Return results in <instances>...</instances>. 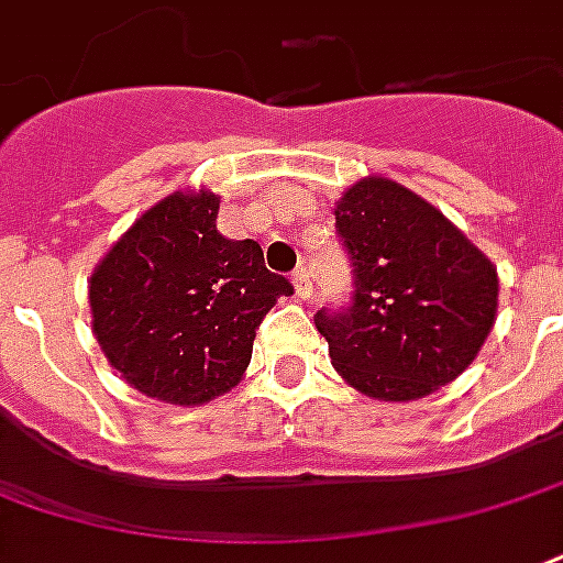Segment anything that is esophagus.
I'll return each instance as SVG.
<instances>
[{"instance_id":"obj_1","label":"esophagus","mask_w":563,"mask_h":563,"mask_svg":"<svg viewBox=\"0 0 563 563\" xmlns=\"http://www.w3.org/2000/svg\"><path fill=\"white\" fill-rule=\"evenodd\" d=\"M292 283L298 298H310V295H313V280H310V271L303 268V265L292 274Z\"/></svg>"}]
</instances>
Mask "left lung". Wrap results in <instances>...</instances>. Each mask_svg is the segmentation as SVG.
I'll return each mask as SVG.
<instances>
[{
  "label": "left lung",
  "instance_id": "left-lung-1",
  "mask_svg": "<svg viewBox=\"0 0 563 563\" xmlns=\"http://www.w3.org/2000/svg\"><path fill=\"white\" fill-rule=\"evenodd\" d=\"M334 214L355 292L349 307H322L316 328L336 373L385 402L453 382L493 331V262L439 208L390 178H361Z\"/></svg>",
  "mask_w": 563,
  "mask_h": 563
}]
</instances>
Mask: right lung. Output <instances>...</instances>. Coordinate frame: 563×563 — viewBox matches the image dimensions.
<instances>
[{
	"mask_svg": "<svg viewBox=\"0 0 563 563\" xmlns=\"http://www.w3.org/2000/svg\"><path fill=\"white\" fill-rule=\"evenodd\" d=\"M211 190L161 199L89 280L91 331L131 387L199 406L239 385L256 328L292 283L265 268L253 239L218 232Z\"/></svg>",
	"mask_w": 563,
	"mask_h": 563,
	"instance_id": "add662e5",
	"label": "right lung"
}]
</instances>
